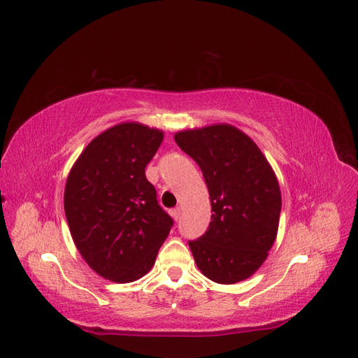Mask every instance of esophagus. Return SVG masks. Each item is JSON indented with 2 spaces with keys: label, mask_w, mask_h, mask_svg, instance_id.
Returning <instances> with one entry per match:
<instances>
[{
  "label": "esophagus",
  "mask_w": 358,
  "mask_h": 358,
  "mask_svg": "<svg viewBox=\"0 0 358 358\" xmlns=\"http://www.w3.org/2000/svg\"><path fill=\"white\" fill-rule=\"evenodd\" d=\"M180 213H182V209H180V208H175V209L171 210V216H173V218H175L176 221L180 218Z\"/></svg>",
  "instance_id": "esophagus-1"
}]
</instances>
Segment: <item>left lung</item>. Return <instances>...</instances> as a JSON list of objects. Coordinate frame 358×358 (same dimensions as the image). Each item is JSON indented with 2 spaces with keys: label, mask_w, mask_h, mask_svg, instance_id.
I'll return each mask as SVG.
<instances>
[{
  "label": "left lung",
  "mask_w": 358,
  "mask_h": 358,
  "mask_svg": "<svg viewBox=\"0 0 358 358\" xmlns=\"http://www.w3.org/2000/svg\"><path fill=\"white\" fill-rule=\"evenodd\" d=\"M175 140L201 169L210 196L209 229L188 242L196 264L213 282H239L257 272L276 239L282 201L275 171L229 124L179 131Z\"/></svg>",
  "instance_id": "1"
}]
</instances>
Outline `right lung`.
<instances>
[{
  "label": "right lung",
  "instance_id": "add662e5",
  "mask_svg": "<svg viewBox=\"0 0 358 358\" xmlns=\"http://www.w3.org/2000/svg\"><path fill=\"white\" fill-rule=\"evenodd\" d=\"M162 138L157 128L117 124L85 148L67 178L64 210L74 245L113 282L145 276L173 225L145 175Z\"/></svg>",
  "mask_w": 358,
  "mask_h": 358
}]
</instances>
